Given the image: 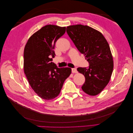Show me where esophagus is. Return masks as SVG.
Wrapping results in <instances>:
<instances>
[{
    "label": "esophagus",
    "instance_id": "34e87169",
    "mask_svg": "<svg viewBox=\"0 0 133 133\" xmlns=\"http://www.w3.org/2000/svg\"><path fill=\"white\" fill-rule=\"evenodd\" d=\"M71 71H72V73H76L78 72L77 70H76V68H72V69H71Z\"/></svg>",
    "mask_w": 133,
    "mask_h": 133
}]
</instances>
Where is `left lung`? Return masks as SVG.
I'll return each instance as SVG.
<instances>
[{
	"label": "left lung",
	"instance_id": "1",
	"mask_svg": "<svg viewBox=\"0 0 133 133\" xmlns=\"http://www.w3.org/2000/svg\"><path fill=\"white\" fill-rule=\"evenodd\" d=\"M66 32L89 64L87 68H77L85 78L82 89L88 95H98L107 85L113 70L109 44L100 32L87 25L67 26Z\"/></svg>",
	"mask_w": 133,
	"mask_h": 133
}]
</instances>
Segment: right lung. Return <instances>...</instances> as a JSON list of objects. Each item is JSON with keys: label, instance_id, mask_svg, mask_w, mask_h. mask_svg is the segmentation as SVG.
<instances>
[{"label": "right lung", "instance_id": "right-lung-1", "mask_svg": "<svg viewBox=\"0 0 133 133\" xmlns=\"http://www.w3.org/2000/svg\"><path fill=\"white\" fill-rule=\"evenodd\" d=\"M66 28L47 25L32 35L24 51V70L32 89L44 100H51L59 94L70 68H59L52 62L57 40Z\"/></svg>", "mask_w": 133, "mask_h": 133}]
</instances>
